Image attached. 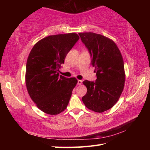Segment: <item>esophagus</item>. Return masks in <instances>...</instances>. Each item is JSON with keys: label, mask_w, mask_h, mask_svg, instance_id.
<instances>
[{"label": "esophagus", "mask_w": 150, "mask_h": 150, "mask_svg": "<svg viewBox=\"0 0 150 150\" xmlns=\"http://www.w3.org/2000/svg\"><path fill=\"white\" fill-rule=\"evenodd\" d=\"M82 83V81L81 80H78L77 81V84L78 85H81Z\"/></svg>", "instance_id": "esophagus-1"}]
</instances>
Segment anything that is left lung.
I'll return each instance as SVG.
<instances>
[{"label":"left lung","instance_id":"obj_1","mask_svg":"<svg viewBox=\"0 0 150 150\" xmlns=\"http://www.w3.org/2000/svg\"><path fill=\"white\" fill-rule=\"evenodd\" d=\"M79 35L90 54L97 77L95 81L83 82L87 93L82 100L90 110L104 112L116 104L123 91L125 72L122 57L112 40L92 32Z\"/></svg>","mask_w":150,"mask_h":150}]
</instances>
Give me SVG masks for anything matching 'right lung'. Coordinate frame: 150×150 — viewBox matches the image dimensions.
<instances>
[{
	"label": "right lung",
	"instance_id": "right-lung-1",
	"mask_svg": "<svg viewBox=\"0 0 150 150\" xmlns=\"http://www.w3.org/2000/svg\"><path fill=\"white\" fill-rule=\"evenodd\" d=\"M79 39L75 33L50 35L31 50L26 63V88L31 99L44 113L54 115L68 106L77 80L59 75L58 71Z\"/></svg>",
	"mask_w": 150,
	"mask_h": 150
}]
</instances>
